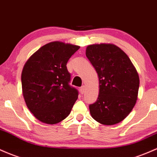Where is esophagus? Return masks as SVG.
<instances>
[{"instance_id": "esophagus-1", "label": "esophagus", "mask_w": 157, "mask_h": 157, "mask_svg": "<svg viewBox=\"0 0 157 157\" xmlns=\"http://www.w3.org/2000/svg\"><path fill=\"white\" fill-rule=\"evenodd\" d=\"M80 93H81V94H83L84 92H85V86H82L80 88Z\"/></svg>"}]
</instances>
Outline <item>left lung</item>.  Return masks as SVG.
I'll use <instances>...</instances> for the list:
<instances>
[{"label": "left lung", "instance_id": "obj_1", "mask_svg": "<svg viewBox=\"0 0 157 157\" xmlns=\"http://www.w3.org/2000/svg\"><path fill=\"white\" fill-rule=\"evenodd\" d=\"M86 55L99 78V94L89 105L90 114L104 125H114L124 119L138 98L139 77L128 56L110 43L88 45Z\"/></svg>", "mask_w": 157, "mask_h": 157}]
</instances>
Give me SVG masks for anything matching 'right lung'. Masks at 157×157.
Returning <instances> with one entry per match:
<instances>
[{
    "mask_svg": "<svg viewBox=\"0 0 157 157\" xmlns=\"http://www.w3.org/2000/svg\"><path fill=\"white\" fill-rule=\"evenodd\" d=\"M80 46L55 41L27 59L21 73L22 93L27 108L42 123L55 124L68 116L78 92L68 82L66 64Z\"/></svg>",
    "mask_w": 157,
    "mask_h": 157,
    "instance_id": "obj_1",
    "label": "right lung"
}]
</instances>
